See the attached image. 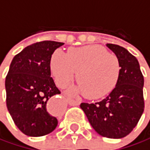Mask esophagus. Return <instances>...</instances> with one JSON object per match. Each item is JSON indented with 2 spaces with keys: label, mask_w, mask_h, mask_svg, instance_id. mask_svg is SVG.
<instances>
[{
  "label": "esophagus",
  "mask_w": 150,
  "mask_h": 150,
  "mask_svg": "<svg viewBox=\"0 0 150 150\" xmlns=\"http://www.w3.org/2000/svg\"><path fill=\"white\" fill-rule=\"evenodd\" d=\"M67 102L71 106H78L81 103L80 100H72V99H67Z\"/></svg>",
  "instance_id": "obj_1"
}]
</instances>
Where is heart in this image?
Returning a JSON list of instances; mask_svg holds the SVG:
<instances>
[{
	"label": "heart",
	"mask_w": 150,
	"mask_h": 150,
	"mask_svg": "<svg viewBox=\"0 0 150 150\" xmlns=\"http://www.w3.org/2000/svg\"><path fill=\"white\" fill-rule=\"evenodd\" d=\"M50 67L56 83L66 87L76 73L79 83L71 90L88 98L97 99L108 93L116 84L120 74V62L114 53L100 45L74 48L65 53L56 50L52 54Z\"/></svg>",
	"instance_id": "1"
}]
</instances>
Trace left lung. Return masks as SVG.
Segmentation results:
<instances>
[{
	"label": "left lung",
	"instance_id": "1",
	"mask_svg": "<svg viewBox=\"0 0 150 150\" xmlns=\"http://www.w3.org/2000/svg\"><path fill=\"white\" fill-rule=\"evenodd\" d=\"M120 62L115 87L105 99L95 103H81L93 129L100 135L121 139L137 125L144 111V78L137 59L116 44L107 43Z\"/></svg>",
	"mask_w": 150,
	"mask_h": 150
}]
</instances>
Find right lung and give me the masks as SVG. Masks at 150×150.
Returning a JSON list of instances; mask_svg holds the SVG:
<instances>
[{
	"instance_id": "obj_1",
	"label": "right lung",
	"mask_w": 150,
	"mask_h": 150,
	"mask_svg": "<svg viewBox=\"0 0 150 150\" xmlns=\"http://www.w3.org/2000/svg\"><path fill=\"white\" fill-rule=\"evenodd\" d=\"M63 44L54 41L33 43L10 63L5 80L6 104L17 127L27 136L49 134L58 125V119L47 110L49 99L60 94L50 77V61Z\"/></svg>"
}]
</instances>
